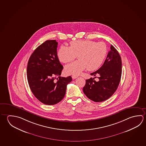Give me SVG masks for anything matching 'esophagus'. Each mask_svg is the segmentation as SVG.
<instances>
[{"label":"esophagus","instance_id":"obj_1","mask_svg":"<svg viewBox=\"0 0 146 146\" xmlns=\"http://www.w3.org/2000/svg\"><path fill=\"white\" fill-rule=\"evenodd\" d=\"M77 77H78V76L76 75H72V78L73 79H76Z\"/></svg>","mask_w":146,"mask_h":146}]
</instances>
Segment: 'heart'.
Returning a JSON list of instances; mask_svg holds the SVG:
<instances>
[{
  "label": "heart",
  "instance_id": "obj_1",
  "mask_svg": "<svg viewBox=\"0 0 146 146\" xmlns=\"http://www.w3.org/2000/svg\"><path fill=\"white\" fill-rule=\"evenodd\" d=\"M107 54V47L103 42L91 40H77L71 41L70 46H62L57 51L59 61L63 63L71 62L76 57L78 60L64 67L67 74L79 75L84 70L94 71L102 64Z\"/></svg>",
  "mask_w": 146,
  "mask_h": 146
}]
</instances>
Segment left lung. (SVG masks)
<instances>
[{
	"label": "left lung",
	"instance_id": "obj_1",
	"mask_svg": "<svg viewBox=\"0 0 146 146\" xmlns=\"http://www.w3.org/2000/svg\"><path fill=\"white\" fill-rule=\"evenodd\" d=\"M104 64L96 71L91 73L96 78L99 75V81L94 78L87 79L83 88L84 94L95 102H102L109 98L117 89L121 76V59L117 50L111 46Z\"/></svg>",
	"mask_w": 146,
	"mask_h": 146
}]
</instances>
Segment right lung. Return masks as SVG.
<instances>
[{"label": "right lung", "mask_w": 146, "mask_h": 146, "mask_svg": "<svg viewBox=\"0 0 146 146\" xmlns=\"http://www.w3.org/2000/svg\"><path fill=\"white\" fill-rule=\"evenodd\" d=\"M57 45L56 40L44 42L33 52L27 66V79L31 91L45 105L60 102L65 95L67 84L72 80L70 76H60L63 66L57 55ZM57 76L59 77L56 79Z\"/></svg>", "instance_id": "obj_1"}]
</instances>
